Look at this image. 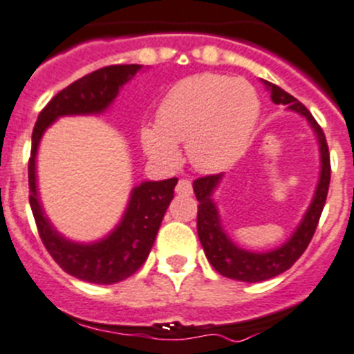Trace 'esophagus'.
I'll return each mask as SVG.
<instances>
[{"mask_svg":"<svg viewBox=\"0 0 354 354\" xmlns=\"http://www.w3.org/2000/svg\"><path fill=\"white\" fill-rule=\"evenodd\" d=\"M176 194H180V196H190L192 194V183L188 180H180L176 185Z\"/></svg>","mask_w":354,"mask_h":354,"instance_id":"obj_1","label":"esophagus"}]
</instances>
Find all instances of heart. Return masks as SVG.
Here are the masks:
<instances>
[{
	"label": "heart",
	"instance_id": "obj_1",
	"mask_svg": "<svg viewBox=\"0 0 354 354\" xmlns=\"http://www.w3.org/2000/svg\"><path fill=\"white\" fill-rule=\"evenodd\" d=\"M259 113L252 84L201 73L171 87L157 110V125L141 127V147L151 160L174 166L180 160L178 145L187 143L188 160L196 169L222 171L246 150Z\"/></svg>",
	"mask_w": 354,
	"mask_h": 354
}]
</instances>
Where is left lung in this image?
<instances>
[{
    "instance_id": "left-lung-1",
    "label": "left lung",
    "mask_w": 354,
    "mask_h": 354,
    "mask_svg": "<svg viewBox=\"0 0 354 354\" xmlns=\"http://www.w3.org/2000/svg\"><path fill=\"white\" fill-rule=\"evenodd\" d=\"M262 84L269 91L270 101L274 104H283L288 111L304 117L309 127L313 129L319 148V178L315 194H313L311 204L307 206L306 213L300 218L299 225L295 227V230L290 234L285 243L272 248V250H267V252H253V250L239 246L223 227L220 209H218V204L214 201V192L222 183L223 174L204 176L194 181V194L199 201L197 234H199L204 253H206L207 260L216 272L229 277V279L243 283L267 281L270 277H276L288 270L300 259V255L306 252L307 244L311 243L313 236H315L330 185L328 145H326L322 127L316 124L313 115L307 111L302 102L297 101L293 95H290L288 92L270 84V82L262 80Z\"/></svg>"
}]
</instances>
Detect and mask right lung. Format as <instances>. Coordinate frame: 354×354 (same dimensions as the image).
<instances>
[{
  "mask_svg": "<svg viewBox=\"0 0 354 354\" xmlns=\"http://www.w3.org/2000/svg\"><path fill=\"white\" fill-rule=\"evenodd\" d=\"M143 69L141 64L108 66L73 82L43 108L32 129L29 158V204L39 237L52 259L64 272L82 281L113 285L136 272L147 260L157 237L162 218L174 197L178 178L141 181L132 187L127 206L117 225L95 241L82 243L66 237L55 229L45 213L38 190L36 157L43 134L62 117H88L110 110L118 92Z\"/></svg>",
  "mask_w": 354,
  "mask_h": 354,
  "instance_id": "1",
  "label": "right lung"
}]
</instances>
